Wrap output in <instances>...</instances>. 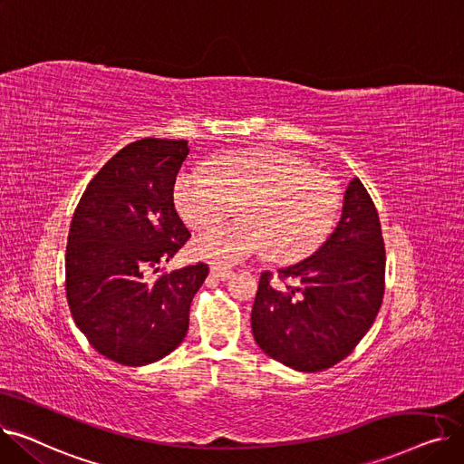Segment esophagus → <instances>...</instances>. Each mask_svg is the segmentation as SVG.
<instances>
[{"label": "esophagus", "mask_w": 464, "mask_h": 464, "mask_svg": "<svg viewBox=\"0 0 464 464\" xmlns=\"http://www.w3.org/2000/svg\"><path fill=\"white\" fill-rule=\"evenodd\" d=\"M210 273H212V276H216L219 280H227L233 275L231 269H227V266H222V265H212Z\"/></svg>", "instance_id": "34e87169"}]
</instances>
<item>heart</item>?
Returning a JSON list of instances; mask_svg holds the SVG:
<instances>
[{
    "mask_svg": "<svg viewBox=\"0 0 464 464\" xmlns=\"http://www.w3.org/2000/svg\"><path fill=\"white\" fill-rule=\"evenodd\" d=\"M201 169L182 170L175 205L191 229L219 222L238 203L240 222L218 226L193 240V254L237 263L271 250L276 261L312 254L329 235L338 208L336 182L294 154L245 150L219 156Z\"/></svg>",
    "mask_w": 464,
    "mask_h": 464,
    "instance_id": "obj_1",
    "label": "heart"
}]
</instances>
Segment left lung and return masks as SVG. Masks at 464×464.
I'll return each mask as SVG.
<instances>
[{"instance_id":"obj_1","label":"left lung","mask_w":464,"mask_h":464,"mask_svg":"<svg viewBox=\"0 0 464 464\" xmlns=\"http://www.w3.org/2000/svg\"><path fill=\"white\" fill-rule=\"evenodd\" d=\"M291 279L295 286L287 285ZM261 273L252 308L259 348L285 367L320 372L346 359L369 333L385 289V246L369 191L353 179L343 218L320 250Z\"/></svg>"}]
</instances>
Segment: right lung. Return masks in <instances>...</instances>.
Returning a JSON list of instances; mask_svg holds the SVG:
<instances>
[{"mask_svg":"<svg viewBox=\"0 0 464 464\" xmlns=\"http://www.w3.org/2000/svg\"><path fill=\"white\" fill-rule=\"evenodd\" d=\"M188 140L146 137L118 150L86 186L71 219L65 295L88 343L114 362L140 367L180 346L189 304L208 265L161 273L189 238L173 189Z\"/></svg>","mask_w":464,"mask_h":464,"instance_id":"right-lung-1","label":"right lung"}]
</instances>
